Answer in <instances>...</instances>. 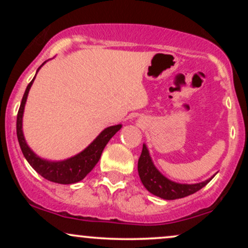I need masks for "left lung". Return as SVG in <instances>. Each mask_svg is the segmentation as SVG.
I'll list each match as a JSON object with an SVG mask.
<instances>
[{
  "label": "left lung",
  "mask_w": 248,
  "mask_h": 248,
  "mask_svg": "<svg viewBox=\"0 0 248 248\" xmlns=\"http://www.w3.org/2000/svg\"><path fill=\"white\" fill-rule=\"evenodd\" d=\"M138 171L139 176H140L141 178L142 184H143L148 191L160 198L168 199V201L183 198L189 195H192V193L201 190L202 187L205 186L213 178L211 177L206 179V181L196 184H181L170 181V179L164 177V176L156 169V167L154 166L152 157H150L146 144H143L141 156L140 158H139Z\"/></svg>",
  "instance_id": "left-lung-1"
}]
</instances>
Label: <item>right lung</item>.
I'll use <instances>...</instances> for the list:
<instances>
[{
	"label": "right lung",
	"instance_id": "right-lung-1",
	"mask_svg": "<svg viewBox=\"0 0 248 248\" xmlns=\"http://www.w3.org/2000/svg\"><path fill=\"white\" fill-rule=\"evenodd\" d=\"M41 67L42 66L38 67L37 72H38ZM33 80H35V78H33L32 80L30 81V84L27 86L23 98H22L18 113H17L16 132L22 153H23L27 161L29 162L30 166L32 167L39 175L43 176L45 179H47V181L55 182V183L58 184L77 183V182L81 181V179L86 177L87 173L95 167V164L98 163L99 160H100L102 150L106 147L108 141L115 135L116 132L120 130V128L122 126L121 124H116V126L105 128V129L96 136L95 140L93 141L90 146L85 148L81 153L77 154L73 157L67 158V160L52 162L41 158L30 149L29 146H28L23 135V130H22L24 106L25 102H27L28 94H29L30 87L31 85H32Z\"/></svg>",
	"mask_w": 248,
	"mask_h": 248
}]
</instances>
